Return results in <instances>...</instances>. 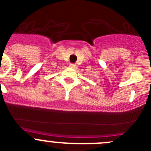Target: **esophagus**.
Listing matches in <instances>:
<instances>
[{
	"mask_svg": "<svg viewBox=\"0 0 151 151\" xmlns=\"http://www.w3.org/2000/svg\"><path fill=\"white\" fill-rule=\"evenodd\" d=\"M76 66V64H74V63H70L69 64V66H71V67H75V66Z\"/></svg>",
	"mask_w": 151,
	"mask_h": 151,
	"instance_id": "34e87169",
	"label": "esophagus"
}]
</instances>
